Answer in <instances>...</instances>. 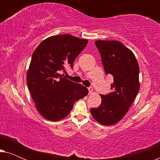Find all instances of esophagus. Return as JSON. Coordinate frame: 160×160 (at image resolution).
I'll return each mask as SVG.
<instances>
[{
    "label": "esophagus",
    "mask_w": 160,
    "mask_h": 160,
    "mask_svg": "<svg viewBox=\"0 0 160 160\" xmlns=\"http://www.w3.org/2000/svg\"><path fill=\"white\" fill-rule=\"evenodd\" d=\"M88 90H89V94H92L93 92V88L92 87H89L88 88Z\"/></svg>",
    "instance_id": "esophagus-1"
}]
</instances>
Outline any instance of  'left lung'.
<instances>
[{
  "instance_id": "left-lung-1",
  "label": "left lung",
  "mask_w": 160,
  "mask_h": 160,
  "mask_svg": "<svg viewBox=\"0 0 160 160\" xmlns=\"http://www.w3.org/2000/svg\"><path fill=\"white\" fill-rule=\"evenodd\" d=\"M106 74L112 75L111 92L101 96L98 108L90 109L92 117L103 125L123 118L139 91V65L133 52L117 41H95Z\"/></svg>"
}]
</instances>
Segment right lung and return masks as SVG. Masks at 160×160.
Here are the masks:
<instances>
[{
    "label": "right lung",
    "instance_id": "1",
    "mask_svg": "<svg viewBox=\"0 0 160 160\" xmlns=\"http://www.w3.org/2000/svg\"><path fill=\"white\" fill-rule=\"evenodd\" d=\"M87 39L69 34L43 40L32 54L27 73V84L36 109L46 119L57 122L67 117L73 104L88 94L87 87L64 76L65 68H73L86 47Z\"/></svg>",
    "mask_w": 160,
    "mask_h": 160
}]
</instances>
